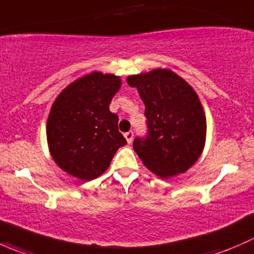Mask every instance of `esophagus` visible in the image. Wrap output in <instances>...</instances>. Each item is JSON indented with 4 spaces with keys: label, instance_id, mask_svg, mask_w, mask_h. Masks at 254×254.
<instances>
[{
    "label": "esophagus",
    "instance_id": "obj_1",
    "mask_svg": "<svg viewBox=\"0 0 254 254\" xmlns=\"http://www.w3.org/2000/svg\"><path fill=\"white\" fill-rule=\"evenodd\" d=\"M124 137H125V140H127V143H131V141H132V137H134V132H132V131H127V132H125V134H124Z\"/></svg>",
    "mask_w": 254,
    "mask_h": 254
}]
</instances>
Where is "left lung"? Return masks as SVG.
<instances>
[{"label": "left lung", "instance_id": "obj_1", "mask_svg": "<svg viewBox=\"0 0 254 254\" xmlns=\"http://www.w3.org/2000/svg\"><path fill=\"white\" fill-rule=\"evenodd\" d=\"M127 82L137 88L148 124L146 139H135V152L160 178L187 172L206 140V117L196 92L170 68L130 75Z\"/></svg>", "mask_w": 254, "mask_h": 254}]
</instances>
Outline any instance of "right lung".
<instances>
[{"instance_id": "1", "label": "right lung", "mask_w": 254, "mask_h": 254, "mask_svg": "<svg viewBox=\"0 0 254 254\" xmlns=\"http://www.w3.org/2000/svg\"><path fill=\"white\" fill-rule=\"evenodd\" d=\"M122 78L99 71L78 77L60 92L47 120V140L56 165L79 181L108 170L117 150L127 143L109 111Z\"/></svg>"}]
</instances>
